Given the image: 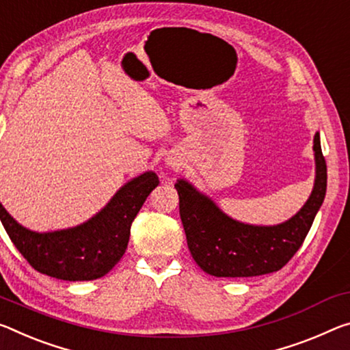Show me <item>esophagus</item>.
<instances>
[{"label": "esophagus", "instance_id": "obj_1", "mask_svg": "<svg viewBox=\"0 0 350 350\" xmlns=\"http://www.w3.org/2000/svg\"><path fill=\"white\" fill-rule=\"evenodd\" d=\"M171 165H176V163H171Z\"/></svg>", "mask_w": 350, "mask_h": 350}]
</instances>
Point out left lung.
Returning <instances> with one entry per match:
<instances>
[{
  "label": "left lung",
  "instance_id": "left-lung-1",
  "mask_svg": "<svg viewBox=\"0 0 350 350\" xmlns=\"http://www.w3.org/2000/svg\"><path fill=\"white\" fill-rule=\"evenodd\" d=\"M316 179L304 207L279 226H249L229 218L212 199L188 182L174 185L187 245L199 268L215 277H254L275 273L290 262L307 237L327 188V165L314 135Z\"/></svg>",
  "mask_w": 350,
  "mask_h": 350
}]
</instances>
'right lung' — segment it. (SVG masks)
<instances>
[{
  "label": "right lung",
  "mask_w": 350,
  "mask_h": 350,
  "mask_svg": "<svg viewBox=\"0 0 350 350\" xmlns=\"http://www.w3.org/2000/svg\"><path fill=\"white\" fill-rule=\"evenodd\" d=\"M152 171L135 177L98 215L73 229L37 234L20 226L0 204V219L20 254L38 273L60 280H95L120 262L131 226L155 187Z\"/></svg>",
  "instance_id": "add662e5"
}]
</instances>
